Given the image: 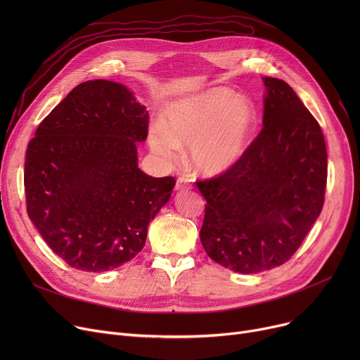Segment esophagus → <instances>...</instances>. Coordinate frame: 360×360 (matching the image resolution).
Wrapping results in <instances>:
<instances>
[{"label":"esophagus","instance_id":"esophagus-1","mask_svg":"<svg viewBox=\"0 0 360 360\" xmlns=\"http://www.w3.org/2000/svg\"><path fill=\"white\" fill-rule=\"evenodd\" d=\"M191 188V179L186 178V176H179L176 181V186L175 190L176 191H184V190H190Z\"/></svg>","mask_w":360,"mask_h":360}]
</instances>
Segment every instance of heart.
I'll list each match as a JSON object with an SVG mask.
<instances>
[{"instance_id":"b5f03b06","label":"heart","mask_w":360,"mask_h":360,"mask_svg":"<svg viewBox=\"0 0 360 360\" xmlns=\"http://www.w3.org/2000/svg\"><path fill=\"white\" fill-rule=\"evenodd\" d=\"M255 121L250 99L214 87L170 105L165 110V128H151L150 146L166 160H175L181 147H191L195 167L219 175L243 156Z\"/></svg>"}]
</instances>
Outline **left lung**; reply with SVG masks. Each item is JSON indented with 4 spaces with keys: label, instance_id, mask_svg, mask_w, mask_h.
<instances>
[{
    "label": "left lung",
    "instance_id": "obj_1",
    "mask_svg": "<svg viewBox=\"0 0 360 360\" xmlns=\"http://www.w3.org/2000/svg\"><path fill=\"white\" fill-rule=\"evenodd\" d=\"M262 129L226 172L198 181L202 247L220 266L255 274L292 258L324 205L327 147L312 113L283 80L264 77Z\"/></svg>",
    "mask_w": 360,
    "mask_h": 360
}]
</instances>
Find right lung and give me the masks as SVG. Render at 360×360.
I'll return each instance as SVG.
<instances>
[{"label": "right lung", "mask_w": 360, "mask_h": 360, "mask_svg": "<svg viewBox=\"0 0 360 360\" xmlns=\"http://www.w3.org/2000/svg\"><path fill=\"white\" fill-rule=\"evenodd\" d=\"M147 132L146 106L108 80L74 87L37 127L25 162L27 214L70 267L102 273L143 250L176 182L139 169Z\"/></svg>", "instance_id": "obj_1"}]
</instances>
